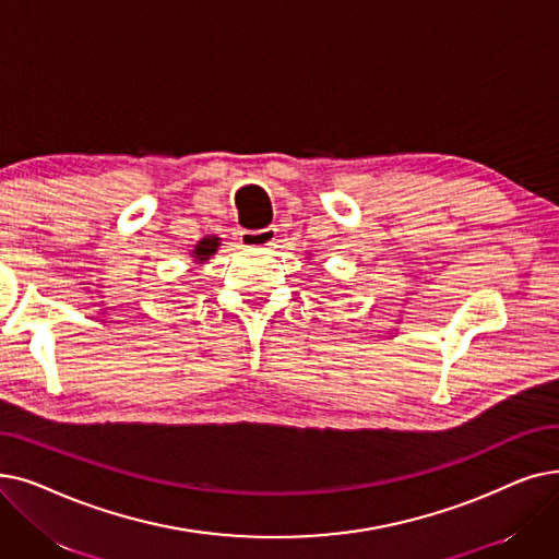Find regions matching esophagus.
I'll return each mask as SVG.
<instances>
[{"mask_svg": "<svg viewBox=\"0 0 559 559\" xmlns=\"http://www.w3.org/2000/svg\"><path fill=\"white\" fill-rule=\"evenodd\" d=\"M276 233H278L276 226H266V228H260V230H241L239 241H241V247H247V249L272 247L276 241Z\"/></svg>", "mask_w": 559, "mask_h": 559, "instance_id": "esophagus-1", "label": "esophagus"}]
</instances>
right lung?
<instances>
[{"label": "right lung", "instance_id": "right-lung-1", "mask_svg": "<svg viewBox=\"0 0 559 559\" xmlns=\"http://www.w3.org/2000/svg\"><path fill=\"white\" fill-rule=\"evenodd\" d=\"M216 247H219V237H205V239H201L199 245H197L193 258H197L199 262H203V260H207L216 251Z\"/></svg>", "mask_w": 559, "mask_h": 559}]
</instances>
